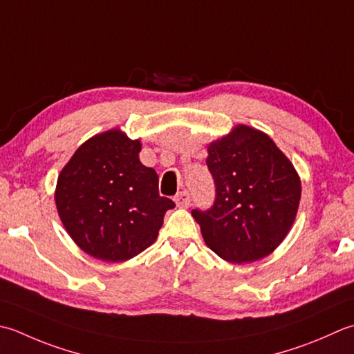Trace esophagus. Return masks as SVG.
I'll list each match as a JSON object with an SVG mask.
<instances>
[{"label": "esophagus", "mask_w": 354, "mask_h": 354, "mask_svg": "<svg viewBox=\"0 0 354 354\" xmlns=\"http://www.w3.org/2000/svg\"><path fill=\"white\" fill-rule=\"evenodd\" d=\"M190 201H192L190 193L187 192V190L179 192L178 195L175 196V203H176V205L179 207V209H187V207L190 205Z\"/></svg>", "instance_id": "34e87169"}]
</instances>
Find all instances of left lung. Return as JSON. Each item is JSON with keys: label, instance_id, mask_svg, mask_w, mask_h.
I'll return each instance as SVG.
<instances>
[{"label": "left lung", "instance_id": "obj_1", "mask_svg": "<svg viewBox=\"0 0 354 354\" xmlns=\"http://www.w3.org/2000/svg\"><path fill=\"white\" fill-rule=\"evenodd\" d=\"M216 196L192 210L205 244L233 264L266 258L286 239L301 201V179L272 138L248 126L209 145Z\"/></svg>", "mask_w": 354, "mask_h": 354}]
</instances>
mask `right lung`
<instances>
[{"label":"right lung","mask_w":354,"mask_h":354,"mask_svg":"<svg viewBox=\"0 0 354 354\" xmlns=\"http://www.w3.org/2000/svg\"><path fill=\"white\" fill-rule=\"evenodd\" d=\"M141 142L120 129L90 138L61 170L55 203L67 233L96 259L135 258L158 238L175 207L159 196L158 175L140 161Z\"/></svg>","instance_id":"obj_1"}]
</instances>
